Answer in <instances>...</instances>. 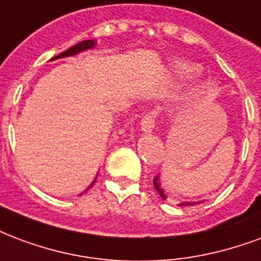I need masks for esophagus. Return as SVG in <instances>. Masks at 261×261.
<instances>
[{
    "mask_svg": "<svg viewBox=\"0 0 261 261\" xmlns=\"http://www.w3.org/2000/svg\"><path fill=\"white\" fill-rule=\"evenodd\" d=\"M155 124L156 112H149V113H146V115L142 117V120H141V130L144 131V133H150V131L153 130Z\"/></svg>",
    "mask_w": 261,
    "mask_h": 261,
    "instance_id": "34e87169",
    "label": "esophagus"
}]
</instances>
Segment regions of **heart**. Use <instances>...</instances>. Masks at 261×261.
I'll use <instances>...</instances> for the list:
<instances>
[{"label":"heart","mask_w":261,"mask_h":261,"mask_svg":"<svg viewBox=\"0 0 261 261\" xmlns=\"http://www.w3.org/2000/svg\"><path fill=\"white\" fill-rule=\"evenodd\" d=\"M199 66H196L195 63L191 62H177L173 66V73L175 77H178L179 80H184V82H190L194 80L199 74Z\"/></svg>","instance_id":"1"}]
</instances>
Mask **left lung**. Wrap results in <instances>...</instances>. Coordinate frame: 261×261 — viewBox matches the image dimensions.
<instances>
[{
    "label": "left lung",
    "instance_id": "obj_1",
    "mask_svg": "<svg viewBox=\"0 0 261 261\" xmlns=\"http://www.w3.org/2000/svg\"><path fill=\"white\" fill-rule=\"evenodd\" d=\"M153 185H155L156 191H158V194L163 198V199H166L167 196H166L165 191L162 190V187H160V182H159V177L156 175L155 178H153ZM198 203H200V202H198ZM188 204H195V203H190V202H184V203H181V206H188Z\"/></svg>",
    "mask_w": 261,
    "mask_h": 261
}]
</instances>
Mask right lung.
Segmentation results:
<instances>
[{
  "label": "right lung",
  "mask_w": 261,
  "mask_h": 261,
  "mask_svg": "<svg viewBox=\"0 0 261 261\" xmlns=\"http://www.w3.org/2000/svg\"><path fill=\"white\" fill-rule=\"evenodd\" d=\"M95 45V41H92V40H86V41H82L79 42V44H76V45H73V47H70L69 49H66V51H63L62 54H59V55H57V57L54 58V59H58V58H66V57H71V55H76V54H79V52L84 51V49H90V48H92ZM94 184V182H92ZM91 184V187H92Z\"/></svg>",
  "instance_id": "obj_1"
}]
</instances>
